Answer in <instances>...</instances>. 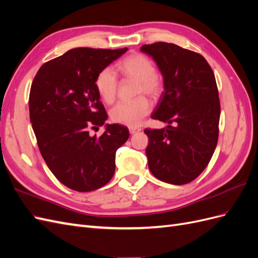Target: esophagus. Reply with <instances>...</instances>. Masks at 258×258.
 Returning <instances> with one entry per match:
<instances>
[{"label":"esophagus","mask_w":258,"mask_h":258,"mask_svg":"<svg viewBox=\"0 0 258 258\" xmlns=\"http://www.w3.org/2000/svg\"><path fill=\"white\" fill-rule=\"evenodd\" d=\"M139 131H141V128H137V127H130L129 128V132L131 135H135L136 132H139Z\"/></svg>","instance_id":"obj_1"}]
</instances>
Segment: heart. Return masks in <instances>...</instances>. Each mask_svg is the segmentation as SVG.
<instances>
[{
    "mask_svg": "<svg viewBox=\"0 0 258 258\" xmlns=\"http://www.w3.org/2000/svg\"><path fill=\"white\" fill-rule=\"evenodd\" d=\"M118 70L129 82L138 83L137 96L145 93L152 99H158L163 91V82L156 74L155 66L151 59L142 53H134L124 58L118 63ZM96 87L99 95L105 103L112 104L117 98L119 84L116 75L110 68L101 71L96 80ZM151 112V103L145 97L141 96L132 102H120L111 110L113 121L136 127L142 122L143 118Z\"/></svg>",
    "mask_w": 258,
    "mask_h": 258,
    "instance_id": "b5f03b06",
    "label": "heart"
}]
</instances>
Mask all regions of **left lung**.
<instances>
[{
    "instance_id": "1",
    "label": "left lung",
    "mask_w": 258,
    "mask_h": 258,
    "mask_svg": "<svg viewBox=\"0 0 258 258\" xmlns=\"http://www.w3.org/2000/svg\"><path fill=\"white\" fill-rule=\"evenodd\" d=\"M163 76L165 91L152 115L167 128L144 130L146 156L155 177L174 185L198 177L212 158L221 104L214 73L200 53L171 43L143 45Z\"/></svg>"
}]
</instances>
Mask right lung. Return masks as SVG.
<instances>
[{"label":"right lung","instance_id":"1","mask_svg":"<svg viewBox=\"0 0 258 258\" xmlns=\"http://www.w3.org/2000/svg\"><path fill=\"white\" fill-rule=\"evenodd\" d=\"M127 48H74L44 63L29 97L30 120L43 158L58 181L86 192L110 182L116 151L129 130L105 124L100 137L90 129L103 126L107 114L96 87L99 73Z\"/></svg>","mask_w":258,"mask_h":258}]
</instances>
